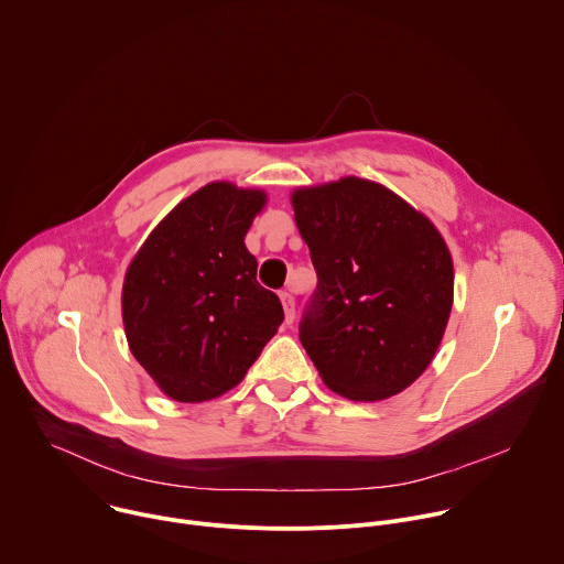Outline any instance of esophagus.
Listing matches in <instances>:
<instances>
[{
    "instance_id": "34e87169",
    "label": "esophagus",
    "mask_w": 564,
    "mask_h": 564,
    "mask_svg": "<svg viewBox=\"0 0 564 564\" xmlns=\"http://www.w3.org/2000/svg\"><path fill=\"white\" fill-rule=\"evenodd\" d=\"M280 300H282V306H284V319H286V324H293V322H295V300H293V295L286 293V291H282V293H280Z\"/></svg>"
}]
</instances>
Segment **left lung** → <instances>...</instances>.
Listing matches in <instances>:
<instances>
[{"mask_svg":"<svg viewBox=\"0 0 564 564\" xmlns=\"http://www.w3.org/2000/svg\"><path fill=\"white\" fill-rule=\"evenodd\" d=\"M317 271L300 341L322 381L383 401L434 359L454 302L452 253L434 223L381 183L344 176L291 192Z\"/></svg>","mask_w":564,"mask_h":564,"instance_id":"obj_1","label":"left lung"}]
</instances>
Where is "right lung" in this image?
<instances>
[{
  "label": "right lung",
  "instance_id": "obj_1",
  "mask_svg": "<svg viewBox=\"0 0 564 564\" xmlns=\"http://www.w3.org/2000/svg\"><path fill=\"white\" fill-rule=\"evenodd\" d=\"M264 205V189L207 183L152 229L128 264V346L174 401L200 403L236 388L284 319L245 245Z\"/></svg>",
  "mask_w": 564,
  "mask_h": 564
}]
</instances>
